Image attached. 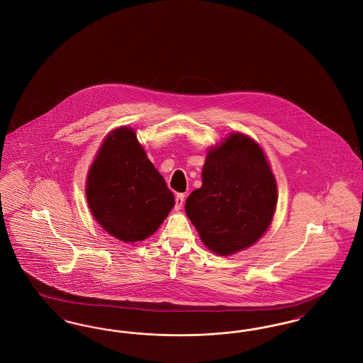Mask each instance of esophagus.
I'll return each instance as SVG.
<instances>
[{
    "label": "esophagus",
    "mask_w": 363,
    "mask_h": 363,
    "mask_svg": "<svg viewBox=\"0 0 363 363\" xmlns=\"http://www.w3.org/2000/svg\"><path fill=\"white\" fill-rule=\"evenodd\" d=\"M184 201H185V194L184 193H178L175 196V209H181V207L184 206Z\"/></svg>",
    "instance_id": "34e87169"
}]
</instances>
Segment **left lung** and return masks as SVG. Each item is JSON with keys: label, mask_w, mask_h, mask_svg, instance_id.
Listing matches in <instances>:
<instances>
[{"label": "left lung", "mask_w": 363, "mask_h": 363, "mask_svg": "<svg viewBox=\"0 0 363 363\" xmlns=\"http://www.w3.org/2000/svg\"><path fill=\"white\" fill-rule=\"evenodd\" d=\"M277 201L275 177L259 144L233 133L208 152L203 186L190 193L185 211L208 249L228 256L259 241Z\"/></svg>", "instance_id": "8db88e82"}]
</instances>
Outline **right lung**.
Returning <instances> with one entry per match:
<instances>
[{"mask_svg":"<svg viewBox=\"0 0 363 363\" xmlns=\"http://www.w3.org/2000/svg\"><path fill=\"white\" fill-rule=\"evenodd\" d=\"M86 193L98 223L123 242L152 235L175 204L173 191L128 128L104 140L89 169Z\"/></svg>","mask_w":363,"mask_h":363,"instance_id":"1","label":"right lung"}]
</instances>
